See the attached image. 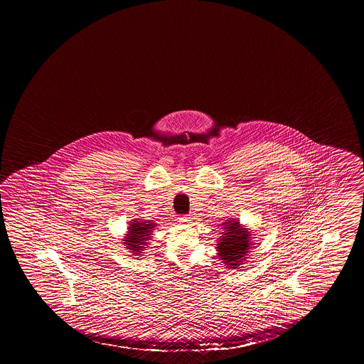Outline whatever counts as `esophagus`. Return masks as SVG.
Here are the masks:
<instances>
[{"instance_id":"esophagus-1","label":"esophagus","mask_w":364,"mask_h":364,"mask_svg":"<svg viewBox=\"0 0 364 364\" xmlns=\"http://www.w3.org/2000/svg\"><path fill=\"white\" fill-rule=\"evenodd\" d=\"M191 220V217H188V215H181L179 217V222H183V223H188Z\"/></svg>"}]
</instances>
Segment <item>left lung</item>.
Returning a JSON list of instances; mask_svg holds the SVG:
<instances>
[{
  "label": "left lung",
  "mask_w": 364,
  "mask_h": 364,
  "mask_svg": "<svg viewBox=\"0 0 364 364\" xmlns=\"http://www.w3.org/2000/svg\"><path fill=\"white\" fill-rule=\"evenodd\" d=\"M222 225V236L217 241V255L227 268H242L245 262L249 259L254 242L250 228L244 227L239 220L228 218Z\"/></svg>",
  "instance_id": "1"
}]
</instances>
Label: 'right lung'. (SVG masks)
Here are the masks:
<instances>
[{
	"label": "right lung",
	"mask_w": 364,
	"mask_h": 364,
	"mask_svg": "<svg viewBox=\"0 0 364 364\" xmlns=\"http://www.w3.org/2000/svg\"><path fill=\"white\" fill-rule=\"evenodd\" d=\"M156 226L157 223L152 220L134 218L132 220L123 240L127 250H129L134 257L144 255V250L149 247V240L152 239V232Z\"/></svg>",
	"instance_id": "add662e5"
}]
</instances>
